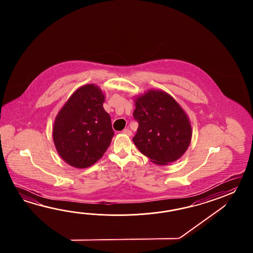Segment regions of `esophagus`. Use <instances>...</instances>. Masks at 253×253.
I'll list each match as a JSON object with an SVG mask.
<instances>
[{
  "label": "esophagus",
  "instance_id": "esophagus-1",
  "mask_svg": "<svg viewBox=\"0 0 253 253\" xmlns=\"http://www.w3.org/2000/svg\"><path fill=\"white\" fill-rule=\"evenodd\" d=\"M122 133L125 134H127L129 136H130V135H132V131H131L129 128L124 129V130L122 131Z\"/></svg>",
  "mask_w": 253,
  "mask_h": 253
}]
</instances>
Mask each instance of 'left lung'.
<instances>
[{
  "instance_id": "left-lung-1",
  "label": "left lung",
  "mask_w": 253,
  "mask_h": 253,
  "mask_svg": "<svg viewBox=\"0 0 253 253\" xmlns=\"http://www.w3.org/2000/svg\"><path fill=\"white\" fill-rule=\"evenodd\" d=\"M138 128L133 137L137 149L159 166L175 162L188 149L192 126L188 116L168 93L148 89L134 97Z\"/></svg>"
}]
</instances>
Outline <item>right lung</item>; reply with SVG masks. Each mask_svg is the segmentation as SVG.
<instances>
[{
  "label": "right lung",
  "instance_id": "add662e5",
  "mask_svg": "<svg viewBox=\"0 0 253 253\" xmlns=\"http://www.w3.org/2000/svg\"><path fill=\"white\" fill-rule=\"evenodd\" d=\"M105 95L95 84L79 87L54 120L52 137L59 156L75 168L91 167L114 136L111 119L103 108Z\"/></svg>",
  "mask_w": 253,
  "mask_h": 253
}]
</instances>
